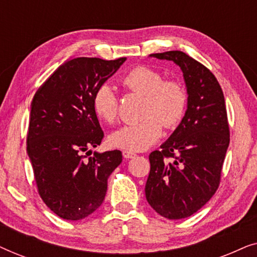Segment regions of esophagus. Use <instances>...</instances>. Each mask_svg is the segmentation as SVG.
I'll list each match as a JSON object with an SVG mask.
<instances>
[{"label": "esophagus", "instance_id": "esophagus-1", "mask_svg": "<svg viewBox=\"0 0 257 257\" xmlns=\"http://www.w3.org/2000/svg\"><path fill=\"white\" fill-rule=\"evenodd\" d=\"M137 154L135 152H131V151H122V157L125 158V159H132V158H135Z\"/></svg>", "mask_w": 257, "mask_h": 257}]
</instances>
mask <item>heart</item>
Masks as SVG:
<instances>
[{"instance_id": "obj_1", "label": "heart", "mask_w": 257, "mask_h": 257, "mask_svg": "<svg viewBox=\"0 0 257 257\" xmlns=\"http://www.w3.org/2000/svg\"><path fill=\"white\" fill-rule=\"evenodd\" d=\"M125 89L145 96L143 115L138 122L122 125L108 137L113 147L126 151H144L156 144L163 135L164 125L174 128L187 111L188 96L185 86L173 79L164 80L163 73L149 66H136L121 78ZM92 108L100 120L113 122L118 114V98L108 84L94 91Z\"/></svg>"}]
</instances>
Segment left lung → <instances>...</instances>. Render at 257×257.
Instances as JSON below:
<instances>
[{
  "instance_id": "obj_1",
  "label": "left lung",
  "mask_w": 257,
  "mask_h": 257,
  "mask_svg": "<svg viewBox=\"0 0 257 257\" xmlns=\"http://www.w3.org/2000/svg\"><path fill=\"white\" fill-rule=\"evenodd\" d=\"M150 56L180 66L188 104L184 119L161 150L150 154L145 194L161 216L185 219L205 206L219 188L229 145L224 97L215 76L185 52Z\"/></svg>"
}]
</instances>
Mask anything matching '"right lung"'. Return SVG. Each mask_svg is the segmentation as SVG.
<instances>
[{"label": "right lung", "mask_w": 257, "mask_h": 257, "mask_svg": "<svg viewBox=\"0 0 257 257\" xmlns=\"http://www.w3.org/2000/svg\"><path fill=\"white\" fill-rule=\"evenodd\" d=\"M125 57L105 61L78 57L62 64L31 101L27 151L38 193L56 215L77 221L104 201L107 179L120 165L118 150L104 153V132L92 108L97 87L115 73Z\"/></svg>", "instance_id": "obj_1"}]
</instances>
